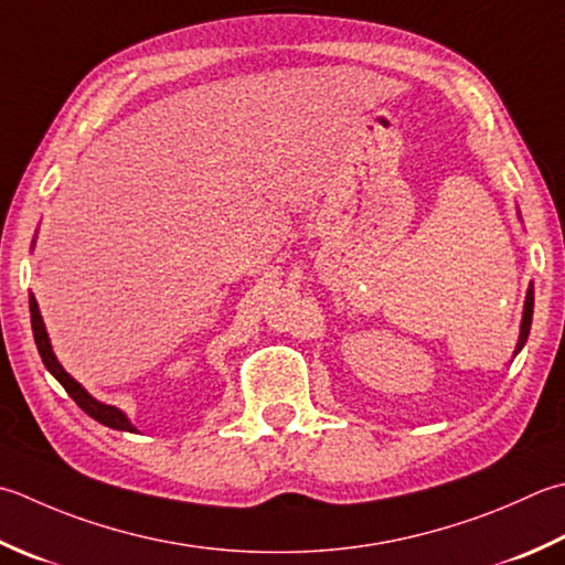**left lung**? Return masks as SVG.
I'll return each instance as SVG.
<instances>
[{
  "mask_svg": "<svg viewBox=\"0 0 565 565\" xmlns=\"http://www.w3.org/2000/svg\"><path fill=\"white\" fill-rule=\"evenodd\" d=\"M532 316H534V289H529L526 291V303H524V318H522V333H519L516 352L524 348V342L529 338V328H532Z\"/></svg>",
  "mask_w": 565,
  "mask_h": 565,
  "instance_id": "obj_1",
  "label": "left lung"
}]
</instances>
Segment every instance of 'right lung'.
I'll list each match as a JSON object with an SVG mask.
<instances>
[{
    "label": "right lung",
    "instance_id": "1",
    "mask_svg": "<svg viewBox=\"0 0 565 565\" xmlns=\"http://www.w3.org/2000/svg\"><path fill=\"white\" fill-rule=\"evenodd\" d=\"M29 311H31V328H33V340H36V348H39V355L43 360V364H46V370L53 374L55 380H58L63 384V390L68 392L73 396V402L83 408V412L87 416H93L95 422H99L103 426H109V428H117V430H135V426L129 424V418L119 412V408L115 406H107V404H99L95 402L90 394H87L81 384H77L68 372H65L58 360H55L53 350H51V342H49V335H46V328H43V320H41V313H39V303L36 298H29Z\"/></svg>",
    "mask_w": 565,
    "mask_h": 565
}]
</instances>
